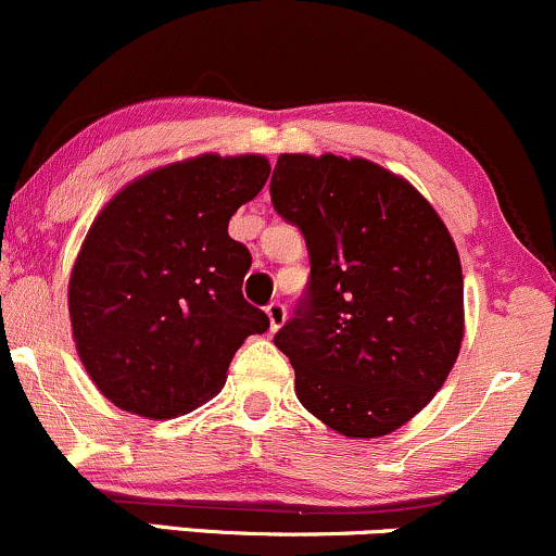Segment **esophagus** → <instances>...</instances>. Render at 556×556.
<instances>
[{"label":"esophagus","instance_id":"obj_1","mask_svg":"<svg viewBox=\"0 0 556 556\" xmlns=\"http://www.w3.org/2000/svg\"><path fill=\"white\" fill-rule=\"evenodd\" d=\"M265 312H267V319H270V330L276 332L280 325L286 323V306L280 302H270L265 306Z\"/></svg>","mask_w":556,"mask_h":556}]
</instances>
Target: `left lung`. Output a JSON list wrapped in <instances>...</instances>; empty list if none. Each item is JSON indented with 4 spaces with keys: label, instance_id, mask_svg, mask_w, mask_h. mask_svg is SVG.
<instances>
[{
    "label": "left lung",
    "instance_id": "1",
    "mask_svg": "<svg viewBox=\"0 0 556 556\" xmlns=\"http://www.w3.org/2000/svg\"><path fill=\"white\" fill-rule=\"evenodd\" d=\"M273 207L304 233L309 283L276 345L302 406L343 437L395 432L432 401L463 341V273L434 207L401 176L283 153Z\"/></svg>",
    "mask_w": 556,
    "mask_h": 556
}]
</instances>
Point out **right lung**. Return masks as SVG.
<instances>
[{"label":"right lung","instance_id":"obj_1","mask_svg":"<svg viewBox=\"0 0 556 556\" xmlns=\"http://www.w3.org/2000/svg\"><path fill=\"white\" fill-rule=\"evenodd\" d=\"M270 176L263 155L155 168L98 213L70 278L77 354L114 406L174 419L224 388L244 338L270 328L241 293L252 254L228 220Z\"/></svg>","mask_w":556,"mask_h":556}]
</instances>
